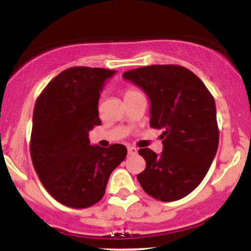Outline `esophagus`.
I'll return each mask as SVG.
<instances>
[{
  "instance_id": "esophagus-1",
  "label": "esophagus",
  "mask_w": 251,
  "mask_h": 251,
  "mask_svg": "<svg viewBox=\"0 0 251 251\" xmlns=\"http://www.w3.org/2000/svg\"><path fill=\"white\" fill-rule=\"evenodd\" d=\"M128 151V154H135L137 153V149L133 148V146H129V148L127 149Z\"/></svg>"
}]
</instances>
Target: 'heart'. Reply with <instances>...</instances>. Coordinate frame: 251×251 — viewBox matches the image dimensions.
Wrapping results in <instances>:
<instances>
[{
	"mask_svg": "<svg viewBox=\"0 0 251 251\" xmlns=\"http://www.w3.org/2000/svg\"><path fill=\"white\" fill-rule=\"evenodd\" d=\"M134 92H137V91H134V89H127V91L125 92V96H127V94H132V93H134Z\"/></svg>",
	"mask_w": 251,
	"mask_h": 251,
	"instance_id": "heart-1",
	"label": "heart"
}]
</instances>
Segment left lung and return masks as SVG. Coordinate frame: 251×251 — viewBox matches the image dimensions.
<instances>
[{
  "instance_id": "left-lung-1",
  "label": "left lung",
  "mask_w": 251,
  "mask_h": 251,
  "mask_svg": "<svg viewBox=\"0 0 251 251\" xmlns=\"http://www.w3.org/2000/svg\"><path fill=\"white\" fill-rule=\"evenodd\" d=\"M150 99V126L163 128V152L140 149L146 168L137 176L146 194L162 201L188 196L208 174L218 148L214 97L188 68L153 65L123 74Z\"/></svg>"
}]
</instances>
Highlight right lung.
I'll return each mask as SVG.
<instances>
[{
	"mask_svg": "<svg viewBox=\"0 0 251 251\" xmlns=\"http://www.w3.org/2000/svg\"><path fill=\"white\" fill-rule=\"evenodd\" d=\"M114 73L68 68L46 86L35 102L30 137L34 169L45 189L70 208H88L101 200L109 175L127 154L122 144L105 149L88 139V132L101 125L100 93Z\"/></svg>",
	"mask_w": 251,
	"mask_h": 251,
	"instance_id": "right-lung-1",
	"label": "right lung"
}]
</instances>
